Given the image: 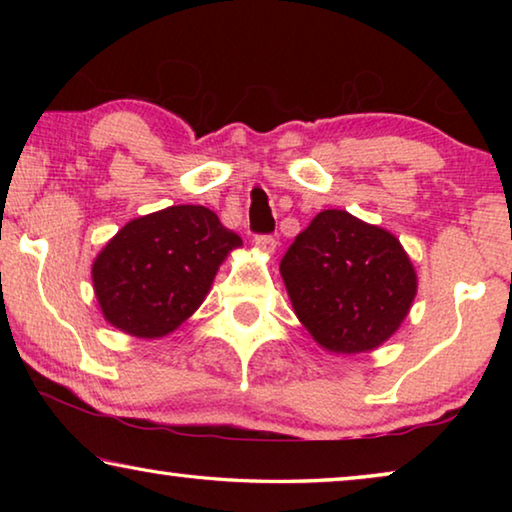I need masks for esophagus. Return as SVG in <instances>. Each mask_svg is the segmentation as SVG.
Returning <instances> with one entry per match:
<instances>
[{
	"label": "esophagus",
	"instance_id": "obj_1",
	"mask_svg": "<svg viewBox=\"0 0 512 512\" xmlns=\"http://www.w3.org/2000/svg\"><path fill=\"white\" fill-rule=\"evenodd\" d=\"M255 248L262 250V253H266V255H271V253H275V248H277V239L271 237V235H257L255 237Z\"/></svg>",
	"mask_w": 512,
	"mask_h": 512
}]
</instances>
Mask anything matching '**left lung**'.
Listing matches in <instances>:
<instances>
[{"label":"left lung","mask_w":512,"mask_h":512,"mask_svg":"<svg viewBox=\"0 0 512 512\" xmlns=\"http://www.w3.org/2000/svg\"><path fill=\"white\" fill-rule=\"evenodd\" d=\"M293 311L336 354L379 348L402 325L418 275L400 239L343 210L314 216L280 262Z\"/></svg>","instance_id":"8db88e82"}]
</instances>
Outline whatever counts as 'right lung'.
Returning <instances> with one entry per match:
<instances>
[{"mask_svg": "<svg viewBox=\"0 0 512 512\" xmlns=\"http://www.w3.org/2000/svg\"><path fill=\"white\" fill-rule=\"evenodd\" d=\"M241 237L203 205H171L126 223L92 264L99 307L137 339L176 329L205 300Z\"/></svg>", "mask_w": 512, "mask_h": 512, "instance_id": "right-lung-1", "label": "right lung"}]
</instances>
